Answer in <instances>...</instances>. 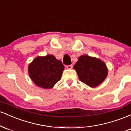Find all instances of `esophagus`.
Here are the masks:
<instances>
[{
  "label": "esophagus",
  "mask_w": 131,
  "mask_h": 131,
  "mask_svg": "<svg viewBox=\"0 0 131 131\" xmlns=\"http://www.w3.org/2000/svg\"><path fill=\"white\" fill-rule=\"evenodd\" d=\"M72 68H73V66L71 64V65H67V69H69V70H70V69H71Z\"/></svg>",
  "instance_id": "obj_1"
}]
</instances>
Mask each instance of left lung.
Listing matches in <instances>:
<instances>
[{"label": "left lung", "mask_w": 131, "mask_h": 131, "mask_svg": "<svg viewBox=\"0 0 131 131\" xmlns=\"http://www.w3.org/2000/svg\"><path fill=\"white\" fill-rule=\"evenodd\" d=\"M73 68L79 80L91 88L100 85L108 74L107 67L103 61L87 55L79 57Z\"/></svg>", "instance_id": "1"}]
</instances>
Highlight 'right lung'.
Here are the masks:
<instances>
[{
	"label": "right lung",
	"instance_id": "1",
	"mask_svg": "<svg viewBox=\"0 0 131 131\" xmlns=\"http://www.w3.org/2000/svg\"><path fill=\"white\" fill-rule=\"evenodd\" d=\"M64 67L53 55L37 57L28 66V73L34 83L43 89H51L60 80Z\"/></svg>",
	"mask_w": 131,
	"mask_h": 131
}]
</instances>
